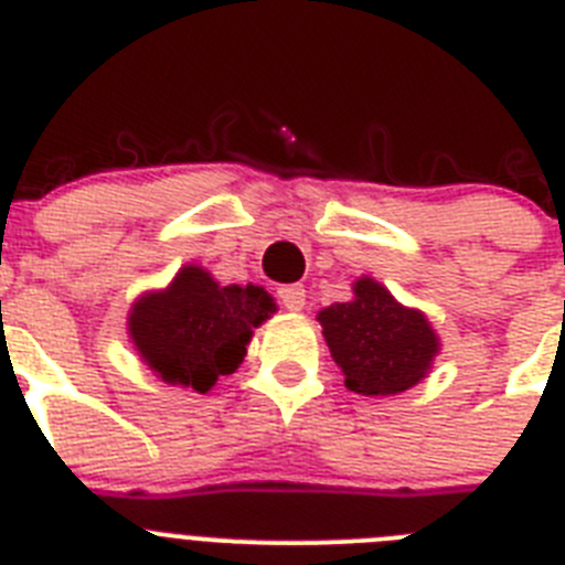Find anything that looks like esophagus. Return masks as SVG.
I'll return each instance as SVG.
<instances>
[{
	"label": "esophagus",
	"mask_w": 565,
	"mask_h": 565,
	"mask_svg": "<svg viewBox=\"0 0 565 565\" xmlns=\"http://www.w3.org/2000/svg\"><path fill=\"white\" fill-rule=\"evenodd\" d=\"M277 297L286 311H302L306 308V288L302 286H282L277 291Z\"/></svg>",
	"instance_id": "1"
}]
</instances>
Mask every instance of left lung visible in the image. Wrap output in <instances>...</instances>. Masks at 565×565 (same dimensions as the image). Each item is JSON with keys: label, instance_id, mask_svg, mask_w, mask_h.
Listing matches in <instances>:
<instances>
[{"label": "left lung", "instance_id": "8db88e82", "mask_svg": "<svg viewBox=\"0 0 565 565\" xmlns=\"http://www.w3.org/2000/svg\"><path fill=\"white\" fill-rule=\"evenodd\" d=\"M344 387L362 396H398L430 373L441 339L427 313L402 306L373 277L353 279V297L317 313Z\"/></svg>", "mask_w": 565, "mask_h": 565}]
</instances>
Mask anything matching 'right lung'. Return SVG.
Wrapping results in <instances>:
<instances>
[{"label": "right lung", "instance_id": "1", "mask_svg": "<svg viewBox=\"0 0 565 565\" xmlns=\"http://www.w3.org/2000/svg\"><path fill=\"white\" fill-rule=\"evenodd\" d=\"M277 311L263 286H221L198 263L158 291H143L127 313L135 351L167 384L209 393L243 364L254 328Z\"/></svg>", "mask_w": 565, "mask_h": 565}]
</instances>
